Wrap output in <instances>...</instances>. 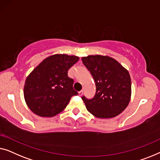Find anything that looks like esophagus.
I'll return each mask as SVG.
<instances>
[{"label":"esophagus","instance_id":"esophagus-1","mask_svg":"<svg viewBox=\"0 0 160 160\" xmlns=\"http://www.w3.org/2000/svg\"><path fill=\"white\" fill-rule=\"evenodd\" d=\"M82 93H83V91H80L78 92V96H81L82 95Z\"/></svg>","mask_w":160,"mask_h":160}]
</instances>
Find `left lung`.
I'll return each mask as SVG.
<instances>
[{
	"label": "left lung",
	"mask_w": 160,
	"mask_h": 160,
	"mask_svg": "<svg viewBox=\"0 0 160 160\" xmlns=\"http://www.w3.org/2000/svg\"><path fill=\"white\" fill-rule=\"evenodd\" d=\"M95 81L96 92L92 99L82 96L88 111L98 118H112L128 107L131 97L130 74L114 58L102 55L82 57Z\"/></svg>",
	"instance_id": "1"
}]
</instances>
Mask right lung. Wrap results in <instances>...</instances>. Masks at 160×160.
<instances>
[{"label": "right lung", "mask_w": 160, "mask_h": 160, "mask_svg": "<svg viewBox=\"0 0 160 160\" xmlns=\"http://www.w3.org/2000/svg\"><path fill=\"white\" fill-rule=\"evenodd\" d=\"M78 60L74 55H51L31 72L24 83V97L33 113L52 118L66 108L72 96L78 95L67 72Z\"/></svg>", "instance_id": "1"}]
</instances>
